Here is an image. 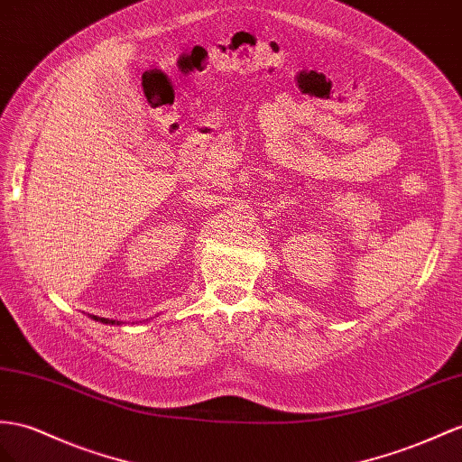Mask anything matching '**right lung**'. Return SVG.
Listing matches in <instances>:
<instances>
[{"label":"right lung","instance_id":"right-lung-1","mask_svg":"<svg viewBox=\"0 0 462 462\" xmlns=\"http://www.w3.org/2000/svg\"><path fill=\"white\" fill-rule=\"evenodd\" d=\"M93 318V320H97V322H103V324H116V326H121L123 322H118V320H109V318H99V316H91Z\"/></svg>","mask_w":462,"mask_h":462}]
</instances>
